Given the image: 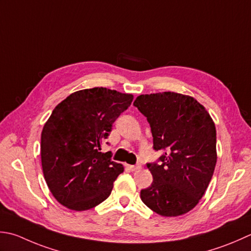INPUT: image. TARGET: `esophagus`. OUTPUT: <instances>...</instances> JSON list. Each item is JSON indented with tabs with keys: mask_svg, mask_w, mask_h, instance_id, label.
Returning a JSON list of instances; mask_svg holds the SVG:
<instances>
[{
	"mask_svg": "<svg viewBox=\"0 0 251 251\" xmlns=\"http://www.w3.org/2000/svg\"><path fill=\"white\" fill-rule=\"evenodd\" d=\"M129 169L131 171H138L141 169V164L138 163V164H135V165H129Z\"/></svg>",
	"mask_w": 251,
	"mask_h": 251,
	"instance_id": "esophagus-1",
	"label": "esophagus"
}]
</instances>
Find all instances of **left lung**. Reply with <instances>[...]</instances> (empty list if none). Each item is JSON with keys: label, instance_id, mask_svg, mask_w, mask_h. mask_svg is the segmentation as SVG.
Masks as SVG:
<instances>
[{"label": "left lung", "instance_id": "1", "mask_svg": "<svg viewBox=\"0 0 251 251\" xmlns=\"http://www.w3.org/2000/svg\"><path fill=\"white\" fill-rule=\"evenodd\" d=\"M147 117L153 149L163 154L147 163L153 176L140 191L147 207L163 217L189 212L202 198L217 163V130L207 110L193 97L159 92L137 97Z\"/></svg>", "mask_w": 251, "mask_h": 251}]
</instances>
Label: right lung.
Instances as JSON below:
<instances>
[{"label": "right lung", "instance_id": "1", "mask_svg": "<svg viewBox=\"0 0 251 251\" xmlns=\"http://www.w3.org/2000/svg\"><path fill=\"white\" fill-rule=\"evenodd\" d=\"M132 95L96 87L72 93L53 110L41 134L43 175L58 202L85 211L109 197L124 168L101 152ZM109 145V142H106Z\"/></svg>", "mask_w": 251, "mask_h": 251}]
</instances>
